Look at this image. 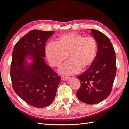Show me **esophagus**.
Returning <instances> with one entry per match:
<instances>
[{
	"mask_svg": "<svg viewBox=\"0 0 129 129\" xmlns=\"http://www.w3.org/2000/svg\"><path fill=\"white\" fill-rule=\"evenodd\" d=\"M69 79V77H65V76H62L61 77V80L62 81H67Z\"/></svg>",
	"mask_w": 129,
	"mask_h": 129,
	"instance_id": "34e87169",
	"label": "esophagus"
}]
</instances>
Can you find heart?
Segmentation results:
<instances>
[{
  "instance_id": "obj_1",
  "label": "heart",
  "mask_w": 129,
  "mask_h": 129,
  "mask_svg": "<svg viewBox=\"0 0 129 129\" xmlns=\"http://www.w3.org/2000/svg\"><path fill=\"white\" fill-rule=\"evenodd\" d=\"M97 52V43L91 36L76 32L62 35L57 44L49 43L45 48L48 60L52 66L59 67L68 58L71 60L60 67V72L71 75L86 69L93 64Z\"/></svg>"
}]
</instances>
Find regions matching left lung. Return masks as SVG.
I'll use <instances>...</instances> for the list:
<instances>
[{"label": "left lung", "mask_w": 129, "mask_h": 129, "mask_svg": "<svg viewBox=\"0 0 129 129\" xmlns=\"http://www.w3.org/2000/svg\"><path fill=\"white\" fill-rule=\"evenodd\" d=\"M97 41L98 51L93 64L77 76L81 87L76 92L78 99L88 104H96L110 95L116 75V57L114 48L105 35L89 29Z\"/></svg>", "instance_id": "obj_1"}]
</instances>
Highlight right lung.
Wrapping results in <instances>:
<instances>
[{"label": "right lung", "mask_w": 129, "mask_h": 129, "mask_svg": "<svg viewBox=\"0 0 129 129\" xmlns=\"http://www.w3.org/2000/svg\"><path fill=\"white\" fill-rule=\"evenodd\" d=\"M54 32L32 30L13 49L10 70L13 89L21 99L36 108L52 103L61 82V77L44 59L46 41Z\"/></svg>", "instance_id": "add662e5"}]
</instances>
